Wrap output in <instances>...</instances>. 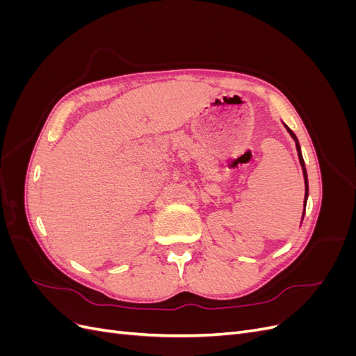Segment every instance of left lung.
Wrapping results in <instances>:
<instances>
[{
  "label": "left lung",
  "instance_id": "1",
  "mask_svg": "<svg viewBox=\"0 0 356 356\" xmlns=\"http://www.w3.org/2000/svg\"><path fill=\"white\" fill-rule=\"evenodd\" d=\"M284 126H285V129L288 131V134L291 135V138L294 139L296 141V148H297V154H298V160H300V165H301V169H303V177H305V187H306V193H305V203H303V207H305V211H306V202H307V196H309V182H307V172H306V166H305V160H303V156H301V148H300V144H298V139H297V136H296V134L291 131V129L284 123ZM305 211H303V217H305Z\"/></svg>",
  "mask_w": 356,
  "mask_h": 356
}]
</instances>
